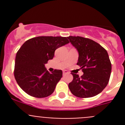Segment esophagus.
I'll return each mask as SVG.
<instances>
[{
    "label": "esophagus",
    "mask_w": 125,
    "mask_h": 125,
    "mask_svg": "<svg viewBox=\"0 0 125 125\" xmlns=\"http://www.w3.org/2000/svg\"><path fill=\"white\" fill-rule=\"evenodd\" d=\"M68 74V71H66V70H64V71H63V75H65V74Z\"/></svg>",
    "instance_id": "obj_1"
}]
</instances>
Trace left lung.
Listing matches in <instances>:
<instances>
[{"label": "left lung", "mask_w": 125, "mask_h": 125, "mask_svg": "<svg viewBox=\"0 0 125 125\" xmlns=\"http://www.w3.org/2000/svg\"><path fill=\"white\" fill-rule=\"evenodd\" d=\"M68 39L79 54L77 65L83 74L79 77L71 73L73 79L69 84L73 94L79 98L96 96L108 84L111 72V64L108 54L95 41L79 36H69Z\"/></svg>", "instance_id": "1"}]
</instances>
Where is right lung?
<instances>
[{
	"instance_id": "obj_1",
	"label": "right lung",
	"mask_w": 125,
	"mask_h": 125,
	"mask_svg": "<svg viewBox=\"0 0 125 125\" xmlns=\"http://www.w3.org/2000/svg\"><path fill=\"white\" fill-rule=\"evenodd\" d=\"M67 37L39 36L29 39L15 56L14 76L20 88L36 98L50 96L62 76V71L55 69L50 73L45 64L52 59L57 48L68 44Z\"/></svg>"
}]
</instances>
